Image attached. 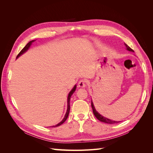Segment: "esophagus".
<instances>
[{"mask_svg": "<svg viewBox=\"0 0 153 153\" xmlns=\"http://www.w3.org/2000/svg\"><path fill=\"white\" fill-rule=\"evenodd\" d=\"M86 81L85 80H81L79 82H78V86L81 88H84L86 86Z\"/></svg>", "mask_w": 153, "mask_h": 153, "instance_id": "esophagus-1", "label": "esophagus"}]
</instances>
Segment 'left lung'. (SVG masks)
I'll return each instance as SVG.
<instances>
[{
	"label": "left lung",
	"instance_id": "8db88e82",
	"mask_svg": "<svg viewBox=\"0 0 153 153\" xmlns=\"http://www.w3.org/2000/svg\"><path fill=\"white\" fill-rule=\"evenodd\" d=\"M125 46H126V50L129 51V52H134V51L129 47V46H128L126 43H124ZM91 106H92V112H93V114L94 115H95V117L98 119L99 121H100L101 122H103V123H107V124H116V123H119L120 121H113V120H111L110 119H108L106 117H105L103 116H102L101 114H100L98 112H97L96 110L95 109V107L94 106V104H93V102H92V101H91Z\"/></svg>",
	"mask_w": 153,
	"mask_h": 153
}]
</instances>
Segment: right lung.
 Segmentation results:
<instances>
[{
    "mask_svg": "<svg viewBox=\"0 0 153 153\" xmlns=\"http://www.w3.org/2000/svg\"><path fill=\"white\" fill-rule=\"evenodd\" d=\"M36 41V40L30 41V42H29L28 43H27V44L26 45L25 47L21 50V52H20L19 53H18V55H17V57H16V59H18V57H19L20 56V55H22V54H24L25 52H26L28 50L29 48H30V47L31 46L32 43H33L34 41ZM76 88V85H75V86L73 87V88L71 89V91L70 92H69V94H68V108H67L66 113V114H65V116H64V117L63 118V119L62 120V121H61V122H60L59 123H58L57 124L55 125V126H52V127H57V126H60V125H61L62 124H63L64 122L66 121V120L67 119V118H68V115H69V110H70V105H69V103H70V98H71V97L72 94L74 93V92L75 91ZM50 127H51V126H50Z\"/></svg>",
    "mask_w": 153,
    "mask_h": 153,
    "instance_id": "1",
    "label": "right lung"
}]
</instances>
